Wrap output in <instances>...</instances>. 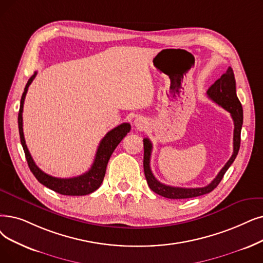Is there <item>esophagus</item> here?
I'll list each match as a JSON object with an SVG mask.
<instances>
[{
	"label": "esophagus",
	"mask_w": 263,
	"mask_h": 263,
	"mask_svg": "<svg viewBox=\"0 0 263 263\" xmlns=\"http://www.w3.org/2000/svg\"><path fill=\"white\" fill-rule=\"evenodd\" d=\"M134 124H135L136 129L143 130V129L146 127V125H147V121H146L144 118H142V117H138V118H136V119L134 120Z\"/></svg>",
	"instance_id": "obj_1"
}]
</instances>
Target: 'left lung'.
<instances>
[{
	"instance_id": "obj_1",
	"label": "left lung",
	"mask_w": 263,
	"mask_h": 263,
	"mask_svg": "<svg viewBox=\"0 0 263 263\" xmlns=\"http://www.w3.org/2000/svg\"><path fill=\"white\" fill-rule=\"evenodd\" d=\"M208 97L213 100L215 103L223 107L226 110L231 114V117L234 122V132H233V154L224 166L221 168L218 175L214 178L210 185L201 188H181V187H172L160 182L153 174L151 170V156L153 151V144L148 139H144V173L149 188L156 192L157 195L167 198V199H189L199 196L206 195L213 191L219 182L221 181L227 170L230 167L235 160L239 145H241V130L243 124V107L236 96L235 78L233 70L229 66L224 74L209 88Z\"/></svg>"
}]
</instances>
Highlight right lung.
<instances>
[{
  "instance_id": "obj_1",
  "label": "right lung",
  "mask_w": 263,
  "mask_h": 263,
  "mask_svg": "<svg viewBox=\"0 0 263 263\" xmlns=\"http://www.w3.org/2000/svg\"><path fill=\"white\" fill-rule=\"evenodd\" d=\"M35 76H36V72L30 77V79L26 85L25 91L21 97L20 108L18 114V128H19L20 142L22 147H24L28 165L33 175L36 177V179L41 182V184H43L44 186H46L47 188L55 192L60 193V195H63V196L89 195V193L96 191L101 186L102 181H103L105 176L108 160L111 154L114 153V151H115V148L118 146V144L122 141L124 136L130 132L131 125L130 123H127V122L121 123L118 125V127L114 128L108 133H106V135L100 142V145L98 147V151L96 154L95 161L88 172L72 178H58V177H53L46 174L45 172H43V171L35 164L34 160L32 159L25 141L24 129H22V111H24V103H25L26 95L28 92L29 86L33 82V79L35 78Z\"/></svg>"
}]
</instances>
